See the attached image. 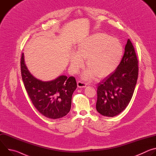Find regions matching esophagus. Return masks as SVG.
<instances>
[{
    "mask_svg": "<svg viewBox=\"0 0 156 156\" xmlns=\"http://www.w3.org/2000/svg\"><path fill=\"white\" fill-rule=\"evenodd\" d=\"M86 85H87V84H86L85 82H84V81H81V80H80V81H77V86H78V87H79L83 88V87H86Z\"/></svg>",
    "mask_w": 156,
    "mask_h": 156,
    "instance_id": "obj_1",
    "label": "esophagus"
}]
</instances>
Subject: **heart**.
Instances as JSON below:
<instances>
[{
  "label": "heart",
  "mask_w": 156,
  "mask_h": 156,
  "mask_svg": "<svg viewBox=\"0 0 156 156\" xmlns=\"http://www.w3.org/2000/svg\"><path fill=\"white\" fill-rule=\"evenodd\" d=\"M123 54V46L118 39L105 33H96L78 44L76 52H71L70 68L73 73H78L86 59L88 67L83 73L84 79L90 80L97 75L104 77L117 69Z\"/></svg>",
  "instance_id": "b5f03b06"
}]
</instances>
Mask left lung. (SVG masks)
<instances>
[{
	"label": "left lung",
	"instance_id": "8db88e82",
	"mask_svg": "<svg viewBox=\"0 0 156 156\" xmlns=\"http://www.w3.org/2000/svg\"><path fill=\"white\" fill-rule=\"evenodd\" d=\"M138 63L135 48L128 39L117 69L98 86L96 109L99 114L112 117L127 107L137 82Z\"/></svg>",
	"mask_w": 156,
	"mask_h": 156
}]
</instances>
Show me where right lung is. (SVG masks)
<instances>
[{"instance_id": "obj_1", "label": "right lung", "mask_w": 156, "mask_h": 156, "mask_svg": "<svg viewBox=\"0 0 156 156\" xmlns=\"http://www.w3.org/2000/svg\"><path fill=\"white\" fill-rule=\"evenodd\" d=\"M20 68L25 90L39 112L47 118L57 119L70 110L72 98L77 87L74 76L62 75L51 81H42L34 78L28 71L21 54Z\"/></svg>"}]
</instances>
